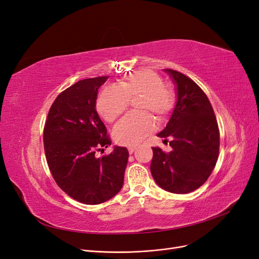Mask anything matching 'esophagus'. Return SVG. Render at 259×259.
I'll return each instance as SVG.
<instances>
[{"instance_id": "obj_1", "label": "esophagus", "mask_w": 259, "mask_h": 259, "mask_svg": "<svg viewBox=\"0 0 259 259\" xmlns=\"http://www.w3.org/2000/svg\"><path fill=\"white\" fill-rule=\"evenodd\" d=\"M127 150H128L130 154H132L133 152H134V151L136 150V147H135V146H132V147H128V148H127Z\"/></svg>"}]
</instances>
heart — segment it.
Returning a JSON list of instances; mask_svg holds the SVG:
<instances>
[{
  "mask_svg": "<svg viewBox=\"0 0 259 259\" xmlns=\"http://www.w3.org/2000/svg\"><path fill=\"white\" fill-rule=\"evenodd\" d=\"M135 111L116 125L112 132L114 142L119 145H137L153 131V119L165 120L174 107L175 95L169 86L163 84L160 74L152 70H139L119 80L114 88H105L98 94L96 109L98 113L113 123L127 110L135 101Z\"/></svg>",
  "mask_w": 259,
  "mask_h": 259,
  "instance_id": "heart-1",
  "label": "heart"
}]
</instances>
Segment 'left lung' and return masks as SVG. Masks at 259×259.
<instances>
[{"label":"left lung","mask_w":259,"mask_h":259,"mask_svg":"<svg viewBox=\"0 0 259 259\" xmlns=\"http://www.w3.org/2000/svg\"><path fill=\"white\" fill-rule=\"evenodd\" d=\"M176 85V106L165 128L158 136L171 151L153 147L150 170L162 189L189 193L204 184L213 171L219 153V130L207 96L190 77L164 69Z\"/></svg>","instance_id":"1"}]
</instances>
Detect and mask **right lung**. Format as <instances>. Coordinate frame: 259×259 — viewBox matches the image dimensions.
<instances>
[{
	"label": "right lung",
	"mask_w": 259,
	"mask_h": 259,
	"mask_svg": "<svg viewBox=\"0 0 259 259\" xmlns=\"http://www.w3.org/2000/svg\"><path fill=\"white\" fill-rule=\"evenodd\" d=\"M109 76L76 82L61 92L53 103L45 122L44 150L55 182L69 197L95 205L113 198L121 190L128 151L111 145L107 128L96 110L98 90Z\"/></svg>",
	"instance_id": "1"
}]
</instances>
